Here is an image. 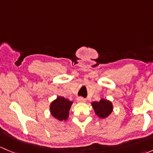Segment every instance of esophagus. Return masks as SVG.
<instances>
[{
  "instance_id": "obj_1",
  "label": "esophagus",
  "mask_w": 153,
  "mask_h": 153,
  "mask_svg": "<svg viewBox=\"0 0 153 153\" xmlns=\"http://www.w3.org/2000/svg\"><path fill=\"white\" fill-rule=\"evenodd\" d=\"M77 101L79 103H84L85 102V99L84 98H82V97H78L77 98Z\"/></svg>"
}]
</instances>
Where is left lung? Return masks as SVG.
I'll return each mask as SVG.
<instances>
[{
  "instance_id": "1",
  "label": "left lung",
  "mask_w": 153,
  "mask_h": 153,
  "mask_svg": "<svg viewBox=\"0 0 153 153\" xmlns=\"http://www.w3.org/2000/svg\"><path fill=\"white\" fill-rule=\"evenodd\" d=\"M92 106L95 113L101 118H105L110 115L112 111V103L106 100L101 99L100 101H94Z\"/></svg>"
}]
</instances>
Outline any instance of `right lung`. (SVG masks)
<instances>
[{
  "label": "right lung",
  "mask_w": 153,
  "mask_h": 153,
  "mask_svg": "<svg viewBox=\"0 0 153 153\" xmlns=\"http://www.w3.org/2000/svg\"><path fill=\"white\" fill-rule=\"evenodd\" d=\"M72 101L64 97H58L50 105V112L52 116L59 121H66L69 116V111Z\"/></svg>",
  "instance_id": "add662e5"
}]
</instances>
